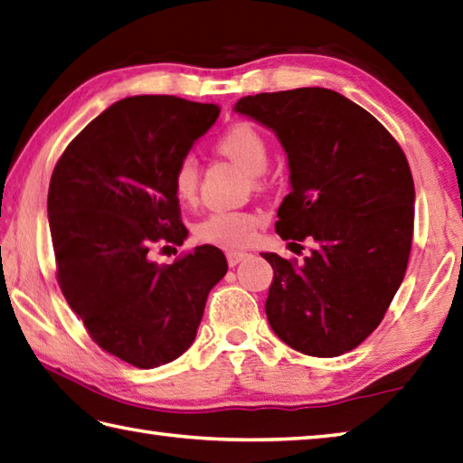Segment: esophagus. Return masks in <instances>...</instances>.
I'll list each match as a JSON object with an SVG mask.
<instances>
[{
	"label": "esophagus",
	"mask_w": 463,
	"mask_h": 463,
	"mask_svg": "<svg viewBox=\"0 0 463 463\" xmlns=\"http://www.w3.org/2000/svg\"><path fill=\"white\" fill-rule=\"evenodd\" d=\"M247 257H249V252H244V250H229L226 252V262H229V267H237L239 262Z\"/></svg>",
	"instance_id": "34e87169"
}]
</instances>
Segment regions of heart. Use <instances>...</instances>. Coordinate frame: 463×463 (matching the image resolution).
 I'll return each instance as SVG.
<instances>
[{
    "mask_svg": "<svg viewBox=\"0 0 463 463\" xmlns=\"http://www.w3.org/2000/svg\"><path fill=\"white\" fill-rule=\"evenodd\" d=\"M216 150L249 172L252 184H262V172L270 160V148L265 136L249 122H237L226 128ZM172 190L180 203H193L198 190V165L193 156H183L172 168ZM260 216L247 211H216L196 224L194 237L219 247H244L255 237Z\"/></svg>",
    "mask_w": 463,
    "mask_h": 463,
    "instance_id": "1",
    "label": "heart"
}]
</instances>
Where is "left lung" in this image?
<instances>
[{"instance_id":"8db88e82","label":"left lung","mask_w":463,"mask_h":463,"mask_svg":"<svg viewBox=\"0 0 463 463\" xmlns=\"http://www.w3.org/2000/svg\"><path fill=\"white\" fill-rule=\"evenodd\" d=\"M234 110L287 152L291 193L277 234L315 241L303 265L262 252L275 270L270 329L305 355H343L377 329L405 277L415 203L405 154L382 122L327 88L247 96Z\"/></svg>"}]
</instances>
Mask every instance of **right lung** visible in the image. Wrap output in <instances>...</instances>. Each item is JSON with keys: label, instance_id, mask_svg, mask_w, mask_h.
Instances as JSON below:
<instances>
[{"label": "right lung", "instance_id": "1", "mask_svg": "<svg viewBox=\"0 0 463 463\" xmlns=\"http://www.w3.org/2000/svg\"><path fill=\"white\" fill-rule=\"evenodd\" d=\"M219 106L132 96L94 118L58 160L48 190L56 277L90 337L134 367L170 364L193 345L206 297L226 275L203 244L156 265V242L188 231L172 168L219 118Z\"/></svg>", "mask_w": 463, "mask_h": 463}]
</instances>
